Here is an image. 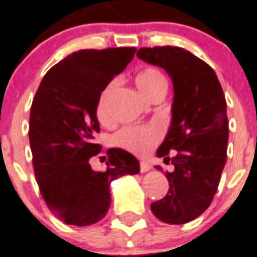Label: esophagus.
I'll list each match as a JSON object with an SVG mask.
<instances>
[{"label": "esophagus", "mask_w": 257, "mask_h": 257, "mask_svg": "<svg viewBox=\"0 0 257 257\" xmlns=\"http://www.w3.org/2000/svg\"><path fill=\"white\" fill-rule=\"evenodd\" d=\"M151 169V165L148 164L147 162H141V172H148Z\"/></svg>", "instance_id": "34e87169"}]
</instances>
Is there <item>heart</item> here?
Wrapping results in <instances>:
<instances>
[{
  "label": "heart",
  "instance_id": "1",
  "mask_svg": "<svg viewBox=\"0 0 257 257\" xmlns=\"http://www.w3.org/2000/svg\"><path fill=\"white\" fill-rule=\"evenodd\" d=\"M138 89L141 90L142 94L146 98L151 99L155 94L159 92L165 90L167 92V80L162 72L156 68H143L135 77ZM116 82L111 81L106 85L102 93L99 94L95 113L99 122H106L109 115H107V101L110 95L115 89ZM162 127L151 124V126H133L122 128L115 134L114 137V143L120 148H124L127 151L133 152L135 155H146L151 151L152 148L158 144V142L162 138Z\"/></svg>",
  "mask_w": 257,
  "mask_h": 257
}]
</instances>
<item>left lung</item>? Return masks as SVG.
Instances as JSON below:
<instances>
[{
	"label": "left lung",
	"mask_w": 257,
	"mask_h": 257,
	"mask_svg": "<svg viewBox=\"0 0 257 257\" xmlns=\"http://www.w3.org/2000/svg\"><path fill=\"white\" fill-rule=\"evenodd\" d=\"M137 56L163 68L173 84L171 126L156 155L175 169L165 172L169 190L151 210L164 223H188L209 207L226 164V98L213 68L189 51L164 46L141 48Z\"/></svg>",
	"instance_id": "1"
}]
</instances>
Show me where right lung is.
Listing matches in <instances>:
<instances>
[{
	"instance_id": "obj_1",
	"label": "right lung",
	"mask_w": 257,
	"mask_h": 257,
	"mask_svg": "<svg viewBox=\"0 0 257 257\" xmlns=\"http://www.w3.org/2000/svg\"><path fill=\"white\" fill-rule=\"evenodd\" d=\"M135 47L80 50L51 68L40 82L30 111V147L40 193L48 209L73 226L102 219L111 202L110 184L137 175L141 165L120 148H109L107 168L90 167L101 152L95 107L99 94L133 60Z\"/></svg>"
}]
</instances>
